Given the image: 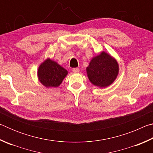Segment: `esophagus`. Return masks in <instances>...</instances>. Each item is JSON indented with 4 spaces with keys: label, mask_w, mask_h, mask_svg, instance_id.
<instances>
[{
    "label": "esophagus",
    "mask_w": 153,
    "mask_h": 153,
    "mask_svg": "<svg viewBox=\"0 0 153 153\" xmlns=\"http://www.w3.org/2000/svg\"><path fill=\"white\" fill-rule=\"evenodd\" d=\"M72 71H73L74 73H78L79 71V69L78 68H73Z\"/></svg>",
    "instance_id": "obj_1"
}]
</instances>
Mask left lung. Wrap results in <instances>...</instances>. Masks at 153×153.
Here are the masks:
<instances>
[{
  "instance_id": "left-lung-1",
  "label": "left lung",
  "mask_w": 153,
  "mask_h": 153,
  "mask_svg": "<svg viewBox=\"0 0 153 153\" xmlns=\"http://www.w3.org/2000/svg\"><path fill=\"white\" fill-rule=\"evenodd\" d=\"M86 71L92 84L105 88L115 81L119 73V65L115 59L105 52H102L92 59Z\"/></svg>"
}]
</instances>
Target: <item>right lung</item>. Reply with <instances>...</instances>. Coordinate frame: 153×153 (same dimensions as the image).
Returning <instances> with one entry per match:
<instances>
[{
    "instance_id": "1",
    "label": "right lung",
    "mask_w": 153,
    "mask_h": 153,
    "mask_svg": "<svg viewBox=\"0 0 153 153\" xmlns=\"http://www.w3.org/2000/svg\"><path fill=\"white\" fill-rule=\"evenodd\" d=\"M67 75V71L55 61L47 59L38 70L40 82L46 87H57Z\"/></svg>"
}]
</instances>
